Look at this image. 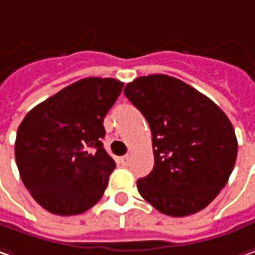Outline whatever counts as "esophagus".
<instances>
[{"label": "esophagus", "mask_w": 255, "mask_h": 255, "mask_svg": "<svg viewBox=\"0 0 255 255\" xmlns=\"http://www.w3.org/2000/svg\"><path fill=\"white\" fill-rule=\"evenodd\" d=\"M118 161H120V164H121L123 167H127L128 162H129V155H124V157L118 158Z\"/></svg>", "instance_id": "1"}]
</instances>
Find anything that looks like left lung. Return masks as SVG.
<instances>
[{"label": "left lung", "instance_id": "8db88e82", "mask_svg": "<svg viewBox=\"0 0 255 255\" xmlns=\"http://www.w3.org/2000/svg\"><path fill=\"white\" fill-rule=\"evenodd\" d=\"M124 94L152 135L154 168L137 181L141 197L167 216L201 211L224 188L237 160L228 117L191 85L164 74L135 78Z\"/></svg>", "mask_w": 255, "mask_h": 255}]
</instances>
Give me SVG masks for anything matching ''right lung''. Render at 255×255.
I'll return each instance as SVG.
<instances>
[{
    "mask_svg": "<svg viewBox=\"0 0 255 255\" xmlns=\"http://www.w3.org/2000/svg\"><path fill=\"white\" fill-rule=\"evenodd\" d=\"M123 87L114 78H84L34 107L19 124L18 171L47 211L81 214L103 197L116 168L101 142L103 123Z\"/></svg>",
    "mask_w": 255,
    "mask_h": 255,
    "instance_id": "add662e5",
    "label": "right lung"
}]
</instances>
